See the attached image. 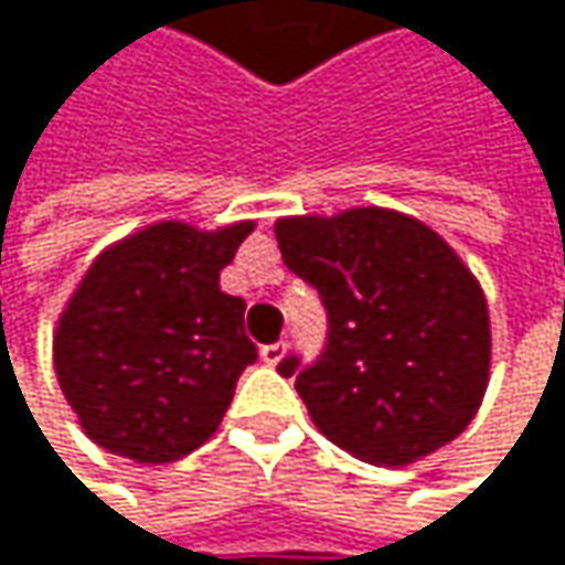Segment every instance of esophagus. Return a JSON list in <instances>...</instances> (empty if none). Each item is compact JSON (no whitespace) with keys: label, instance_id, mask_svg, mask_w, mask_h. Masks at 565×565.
Masks as SVG:
<instances>
[{"label":"esophagus","instance_id":"obj_1","mask_svg":"<svg viewBox=\"0 0 565 565\" xmlns=\"http://www.w3.org/2000/svg\"><path fill=\"white\" fill-rule=\"evenodd\" d=\"M284 353H287V343L278 340V343H268V347H262V360L268 363V366H278L284 360Z\"/></svg>","mask_w":565,"mask_h":565}]
</instances>
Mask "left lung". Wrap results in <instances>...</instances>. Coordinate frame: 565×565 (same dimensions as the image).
I'll use <instances>...</instances> for the list:
<instances>
[{"label":"left lung","mask_w":565,"mask_h":565,"mask_svg":"<svg viewBox=\"0 0 565 565\" xmlns=\"http://www.w3.org/2000/svg\"><path fill=\"white\" fill-rule=\"evenodd\" d=\"M284 265L317 287L327 347L281 360L313 425L370 465H412L455 441L488 390L491 317L455 248L412 215L366 205L275 225Z\"/></svg>","instance_id":"8db88e82"}]
</instances>
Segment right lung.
Here are the masks:
<instances>
[{"label": "right lung", "instance_id": "right-lung-1", "mask_svg": "<svg viewBox=\"0 0 565 565\" xmlns=\"http://www.w3.org/2000/svg\"><path fill=\"white\" fill-rule=\"evenodd\" d=\"M255 222H157L94 258L55 330V373L84 435L137 465L205 445L258 360L245 300L218 287Z\"/></svg>", "mask_w": 565, "mask_h": 565}]
</instances>
